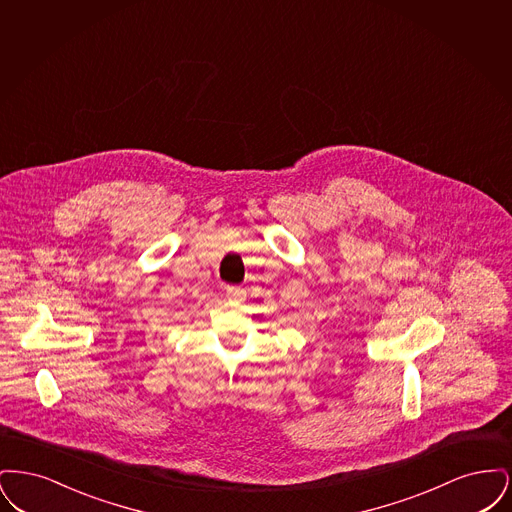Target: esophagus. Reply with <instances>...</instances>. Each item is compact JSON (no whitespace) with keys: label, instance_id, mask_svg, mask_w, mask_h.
<instances>
[{"label":"esophagus","instance_id":"obj_1","mask_svg":"<svg viewBox=\"0 0 512 512\" xmlns=\"http://www.w3.org/2000/svg\"><path fill=\"white\" fill-rule=\"evenodd\" d=\"M226 295L232 301H244L245 290L244 288H238V286H230V288H226Z\"/></svg>","mask_w":512,"mask_h":512}]
</instances>
